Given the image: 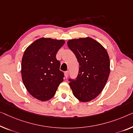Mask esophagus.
I'll return each instance as SVG.
<instances>
[{
    "instance_id": "1",
    "label": "esophagus",
    "mask_w": 133,
    "mask_h": 133,
    "mask_svg": "<svg viewBox=\"0 0 133 133\" xmlns=\"http://www.w3.org/2000/svg\"><path fill=\"white\" fill-rule=\"evenodd\" d=\"M68 75H69V71H66V72H64V75H65V77H66V78H67Z\"/></svg>"
}]
</instances>
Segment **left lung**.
Masks as SVG:
<instances>
[{
    "instance_id": "1",
    "label": "left lung",
    "mask_w": 133,
    "mask_h": 133,
    "mask_svg": "<svg viewBox=\"0 0 133 133\" xmlns=\"http://www.w3.org/2000/svg\"><path fill=\"white\" fill-rule=\"evenodd\" d=\"M68 47L79 63L76 79H69L75 97L82 102L97 97L103 90L110 73V60L104 48L91 37L71 39Z\"/></svg>"
}]
</instances>
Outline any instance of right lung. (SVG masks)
Listing matches in <instances>:
<instances>
[{
    "instance_id": "obj_1",
    "label": "right lung",
    "mask_w": 133,
    "mask_h": 133,
    "mask_svg": "<svg viewBox=\"0 0 133 133\" xmlns=\"http://www.w3.org/2000/svg\"><path fill=\"white\" fill-rule=\"evenodd\" d=\"M63 40L42 37L31 43L24 53L21 61L23 84L33 97L41 101L52 98L61 82L64 73L56 58Z\"/></svg>"
}]
</instances>
